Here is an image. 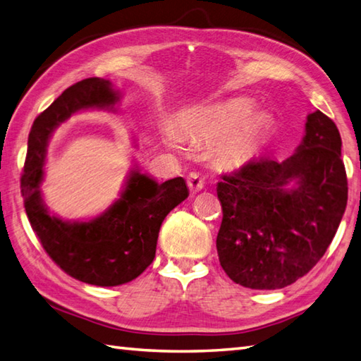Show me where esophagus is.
<instances>
[{
	"label": "esophagus",
	"mask_w": 361,
	"mask_h": 361,
	"mask_svg": "<svg viewBox=\"0 0 361 361\" xmlns=\"http://www.w3.org/2000/svg\"><path fill=\"white\" fill-rule=\"evenodd\" d=\"M187 185L191 190V193L201 191L204 188V179L197 173H190L187 176Z\"/></svg>",
	"instance_id": "1"
}]
</instances>
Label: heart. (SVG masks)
<instances>
[{
    "mask_svg": "<svg viewBox=\"0 0 361 361\" xmlns=\"http://www.w3.org/2000/svg\"><path fill=\"white\" fill-rule=\"evenodd\" d=\"M253 114V105L245 99L228 100L213 109L182 120V133L196 142H221L219 156L230 164L243 162L252 154L261 137V125ZM171 147L179 145L174 134H166Z\"/></svg>",
    "mask_w": 361,
    "mask_h": 361,
    "instance_id": "heart-1",
    "label": "heart"
}]
</instances>
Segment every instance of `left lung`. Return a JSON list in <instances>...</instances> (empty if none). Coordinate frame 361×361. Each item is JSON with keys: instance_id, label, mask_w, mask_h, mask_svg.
I'll use <instances>...</instances> for the list:
<instances>
[{"instance_id": "8db88e82", "label": "left lung", "mask_w": 361, "mask_h": 361, "mask_svg": "<svg viewBox=\"0 0 361 361\" xmlns=\"http://www.w3.org/2000/svg\"><path fill=\"white\" fill-rule=\"evenodd\" d=\"M216 191L222 205L216 248L231 281L256 290L295 283L323 258L346 210L337 125L315 111L290 157L253 159L224 174Z\"/></svg>"}]
</instances>
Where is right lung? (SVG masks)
<instances>
[{
	"label": "right lung",
	"mask_w": 361,
	"mask_h": 361,
	"mask_svg": "<svg viewBox=\"0 0 361 361\" xmlns=\"http://www.w3.org/2000/svg\"><path fill=\"white\" fill-rule=\"evenodd\" d=\"M117 102L108 80L91 77L69 86L32 125L21 176L24 208L46 253L69 276L102 287L130 283L153 262L165 216L188 197L182 178L157 183L133 170L118 201L97 218L69 222L47 212L39 183L54 130L80 109H113Z\"/></svg>",
	"instance_id": "add662e5"
}]
</instances>
